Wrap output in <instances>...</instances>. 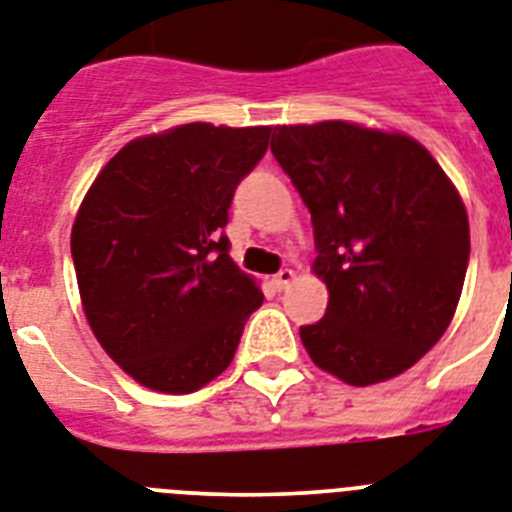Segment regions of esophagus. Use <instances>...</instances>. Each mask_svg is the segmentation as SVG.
<instances>
[{
	"mask_svg": "<svg viewBox=\"0 0 512 512\" xmlns=\"http://www.w3.org/2000/svg\"><path fill=\"white\" fill-rule=\"evenodd\" d=\"M291 281H294V270H291V268H281L276 273V276H273V286H276L278 291L286 289V286H289Z\"/></svg>",
	"mask_w": 512,
	"mask_h": 512,
	"instance_id": "obj_1",
	"label": "esophagus"
}]
</instances>
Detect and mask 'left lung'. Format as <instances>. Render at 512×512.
Segmentation results:
<instances>
[{
	"instance_id": "left-lung-1",
	"label": "left lung",
	"mask_w": 512,
	"mask_h": 512,
	"mask_svg": "<svg viewBox=\"0 0 512 512\" xmlns=\"http://www.w3.org/2000/svg\"><path fill=\"white\" fill-rule=\"evenodd\" d=\"M270 150L309 208L330 291L325 317L299 328L312 362L359 388L414 367L453 320L471 252L440 163L349 122L276 127Z\"/></svg>"
}]
</instances>
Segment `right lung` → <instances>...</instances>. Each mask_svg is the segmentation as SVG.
I'll list each match as a JSON object with an SVG mask.
<instances>
[{
    "label": "right lung",
    "mask_w": 512,
    "mask_h": 512,
    "mask_svg": "<svg viewBox=\"0 0 512 512\" xmlns=\"http://www.w3.org/2000/svg\"><path fill=\"white\" fill-rule=\"evenodd\" d=\"M270 127L182 124L124 145L72 226L90 328L140 385L192 393L229 367L263 291L223 234L234 192Z\"/></svg>",
    "instance_id": "add662e5"
}]
</instances>
